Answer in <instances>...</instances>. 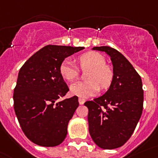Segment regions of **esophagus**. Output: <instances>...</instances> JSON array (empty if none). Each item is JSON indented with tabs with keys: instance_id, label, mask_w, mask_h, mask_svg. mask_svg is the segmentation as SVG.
<instances>
[{
	"instance_id": "1",
	"label": "esophagus",
	"mask_w": 158,
	"mask_h": 158,
	"mask_svg": "<svg viewBox=\"0 0 158 158\" xmlns=\"http://www.w3.org/2000/svg\"><path fill=\"white\" fill-rule=\"evenodd\" d=\"M85 101H86V100H85L84 98H79V104H80V105H83V104L85 102Z\"/></svg>"
}]
</instances>
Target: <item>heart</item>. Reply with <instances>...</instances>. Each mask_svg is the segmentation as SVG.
Here are the masks:
<instances>
[{"label": "heart", "instance_id": "obj_1", "mask_svg": "<svg viewBox=\"0 0 158 158\" xmlns=\"http://www.w3.org/2000/svg\"><path fill=\"white\" fill-rule=\"evenodd\" d=\"M79 68L86 71L87 80L75 83L71 86V93L80 98H88L111 86L114 77L113 68L106 64V59L97 52H87L76 59ZM60 74L68 82L75 80L79 75V69L70 60H64L60 65Z\"/></svg>", "mask_w": 158, "mask_h": 158}]
</instances>
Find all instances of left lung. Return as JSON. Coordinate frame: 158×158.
<instances>
[{
    "label": "left lung",
    "mask_w": 158,
    "mask_h": 158,
    "mask_svg": "<svg viewBox=\"0 0 158 158\" xmlns=\"http://www.w3.org/2000/svg\"><path fill=\"white\" fill-rule=\"evenodd\" d=\"M93 49L109 55L114 77L103 95L84 103L88 108L89 133L98 147L116 149L130 139L142 115V79L132 64L116 49L107 46Z\"/></svg>",
    "instance_id": "left-lung-1"
}]
</instances>
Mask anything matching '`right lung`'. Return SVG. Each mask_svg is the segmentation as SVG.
I'll return each instance as SVG.
<instances>
[{"mask_svg": "<svg viewBox=\"0 0 158 158\" xmlns=\"http://www.w3.org/2000/svg\"><path fill=\"white\" fill-rule=\"evenodd\" d=\"M83 47L47 45L21 67L14 88V110L25 136L33 143L52 147L62 143L79 106L77 96L58 99L69 90L60 74L64 59Z\"/></svg>", "mask_w": 158, "mask_h": 158, "instance_id": "add662e5", "label": "right lung"}]
</instances>
